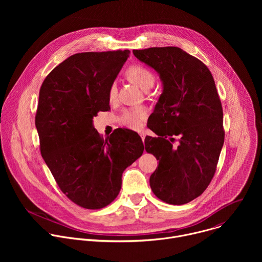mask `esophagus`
Segmentation results:
<instances>
[{
    "label": "esophagus",
    "instance_id": "1",
    "mask_svg": "<svg viewBox=\"0 0 262 262\" xmlns=\"http://www.w3.org/2000/svg\"><path fill=\"white\" fill-rule=\"evenodd\" d=\"M140 136H141V139H142V141L144 142V140H145V137H146V134H145V132H140Z\"/></svg>",
    "mask_w": 262,
    "mask_h": 262
}]
</instances>
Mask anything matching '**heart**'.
<instances>
[{
    "instance_id": "1",
    "label": "heart",
    "mask_w": 262,
    "mask_h": 262,
    "mask_svg": "<svg viewBox=\"0 0 262 262\" xmlns=\"http://www.w3.org/2000/svg\"><path fill=\"white\" fill-rule=\"evenodd\" d=\"M126 77L133 84H135L136 86H138L143 90L151 88L152 85L155 84L154 73L148 68L139 64L132 65L127 68ZM116 92H117L116 85L112 84L108 89V97L111 99H113L116 96ZM145 116H146L145 108L142 106H138V107L124 111V113L122 115V121L125 125L132 128H139L141 127L142 121L145 119Z\"/></svg>"
}]
</instances>
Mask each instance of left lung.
<instances>
[{
  "instance_id": "8db88e82",
  "label": "left lung",
  "mask_w": 262,
  "mask_h": 262,
  "mask_svg": "<svg viewBox=\"0 0 262 262\" xmlns=\"http://www.w3.org/2000/svg\"><path fill=\"white\" fill-rule=\"evenodd\" d=\"M155 69L163 92L149 117L145 149L159 160L149 183L162 201L181 205L210 183L224 144L223 108L209 69L176 47L134 50Z\"/></svg>"
}]
</instances>
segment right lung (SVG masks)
<instances>
[{"label": "right lung", "instance_id": "right-lung-1", "mask_svg": "<svg viewBox=\"0 0 262 262\" xmlns=\"http://www.w3.org/2000/svg\"><path fill=\"white\" fill-rule=\"evenodd\" d=\"M128 57V50L72 55L40 88L35 125L42 158L61 191L87 209L114 201L123 171L144 151L137 133L120 128L103 140L93 125L110 108V86Z\"/></svg>", "mask_w": 262, "mask_h": 262}]
</instances>
